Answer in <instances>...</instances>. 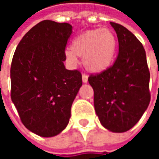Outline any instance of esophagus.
I'll return each mask as SVG.
<instances>
[{
  "label": "esophagus",
  "mask_w": 159,
  "mask_h": 159,
  "mask_svg": "<svg viewBox=\"0 0 159 159\" xmlns=\"http://www.w3.org/2000/svg\"><path fill=\"white\" fill-rule=\"evenodd\" d=\"M89 80V76L87 74H82V82L87 83Z\"/></svg>",
  "instance_id": "esophagus-1"
}]
</instances>
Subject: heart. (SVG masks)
<instances>
[{
  "label": "heart",
  "mask_w": 159,
  "mask_h": 159,
  "mask_svg": "<svg viewBox=\"0 0 159 159\" xmlns=\"http://www.w3.org/2000/svg\"><path fill=\"white\" fill-rule=\"evenodd\" d=\"M118 41L108 29H93L78 35L71 42V48L65 49V57L76 64L78 57H83V65L90 72L101 73L112 64L117 52Z\"/></svg>",
  "instance_id": "1"
}]
</instances>
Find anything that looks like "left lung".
I'll return each instance as SVG.
<instances>
[{"label":"left lung","mask_w":159,"mask_h":159,"mask_svg":"<svg viewBox=\"0 0 159 159\" xmlns=\"http://www.w3.org/2000/svg\"><path fill=\"white\" fill-rule=\"evenodd\" d=\"M119 40V56L111 68L91 75L95 113L102 125L124 133L137 123L150 101V71L140 40L123 25L110 23Z\"/></svg>","instance_id":"obj_1"}]
</instances>
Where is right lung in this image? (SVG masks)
Wrapping results in <instances>:
<instances>
[{"instance_id": "1", "label": "right lung", "mask_w": 159, "mask_h": 159, "mask_svg": "<svg viewBox=\"0 0 159 159\" xmlns=\"http://www.w3.org/2000/svg\"><path fill=\"white\" fill-rule=\"evenodd\" d=\"M71 33L70 24L43 20L25 34L13 56L11 100L24 125L41 137L65 129L82 86L80 72L64 64Z\"/></svg>"}]
</instances>
